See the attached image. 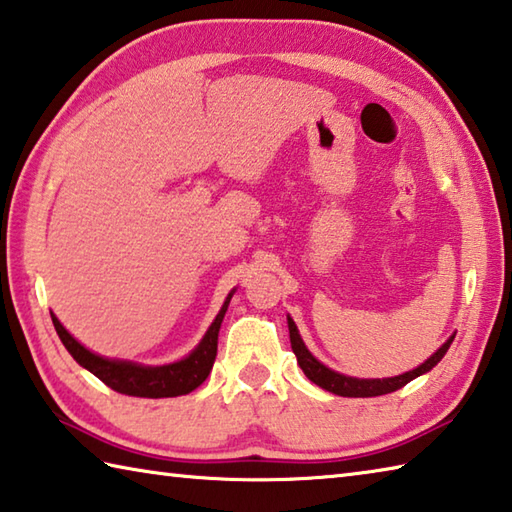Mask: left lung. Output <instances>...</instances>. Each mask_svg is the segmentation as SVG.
<instances>
[{
    "mask_svg": "<svg viewBox=\"0 0 512 512\" xmlns=\"http://www.w3.org/2000/svg\"><path fill=\"white\" fill-rule=\"evenodd\" d=\"M288 330H290V346H293V353L297 357V364L302 366L304 375L310 379V382L317 384L319 388L328 390V393H335L339 397H377V395H388V393H395V390L404 388L408 382H413L415 377L428 373L430 368H435L439 362H442V357L446 355V350L453 344V337L448 339V342L437 350V353L426 359V362L415 368V370H408V373L399 375V377H388V379H355V377H346V375H339L335 370L326 368L324 364H319L317 359L308 353V348L304 346L302 337L297 333V326L293 319L288 317Z\"/></svg>",
    "mask_w": 512,
    "mask_h": 512,
    "instance_id": "left-lung-1",
    "label": "left lung"
}]
</instances>
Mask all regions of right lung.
Returning a JSON list of instances; mask_svg holds the SVG:
<instances>
[{"label": "right lung", "mask_w": 512, "mask_h": 512, "mask_svg": "<svg viewBox=\"0 0 512 512\" xmlns=\"http://www.w3.org/2000/svg\"><path fill=\"white\" fill-rule=\"evenodd\" d=\"M230 297L224 302L219 315L215 317V322L210 324L208 333L204 335L199 346L190 353L182 362L168 364V366H137L130 362H115V359H104L95 353H90L82 344L77 342L75 337H70L68 330L59 324V319L53 317V326L57 330L59 339L66 346V350L73 355L75 362L79 366H84L90 370L97 379L117 390L122 395L130 397H148V399H162V397H177V395H186L190 390H195L199 384L206 382V377L210 375V368L215 364V355H217V335H219V326H222V319L226 315V308L230 304Z\"/></svg>", "instance_id": "right-lung-1"}]
</instances>
